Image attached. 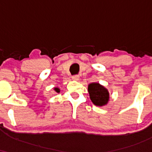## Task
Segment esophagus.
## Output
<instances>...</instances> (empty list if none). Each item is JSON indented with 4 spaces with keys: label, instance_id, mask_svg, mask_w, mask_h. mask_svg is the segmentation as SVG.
Instances as JSON below:
<instances>
[{
    "label": "esophagus",
    "instance_id": "esophagus-1",
    "mask_svg": "<svg viewBox=\"0 0 152 152\" xmlns=\"http://www.w3.org/2000/svg\"><path fill=\"white\" fill-rule=\"evenodd\" d=\"M72 79L74 80V81H78L79 79V76L78 75H74V76H72Z\"/></svg>",
    "mask_w": 152,
    "mask_h": 152
}]
</instances>
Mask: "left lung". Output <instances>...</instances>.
<instances>
[{
  "label": "left lung",
  "mask_w": 152,
  "mask_h": 152,
  "mask_svg": "<svg viewBox=\"0 0 152 152\" xmlns=\"http://www.w3.org/2000/svg\"><path fill=\"white\" fill-rule=\"evenodd\" d=\"M88 91L90 99L96 106H102L107 104L109 99V92L106 88L98 83H92L88 85Z\"/></svg>",
  "instance_id": "left-lung-1"
}]
</instances>
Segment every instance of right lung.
<instances>
[{
	"instance_id": "right-lung-1",
	"label": "right lung",
	"mask_w": 152,
	"mask_h": 152,
	"mask_svg": "<svg viewBox=\"0 0 152 152\" xmlns=\"http://www.w3.org/2000/svg\"><path fill=\"white\" fill-rule=\"evenodd\" d=\"M54 90H55L56 92H58V93H59V92H60V90H59L58 88H54Z\"/></svg>"
}]
</instances>
